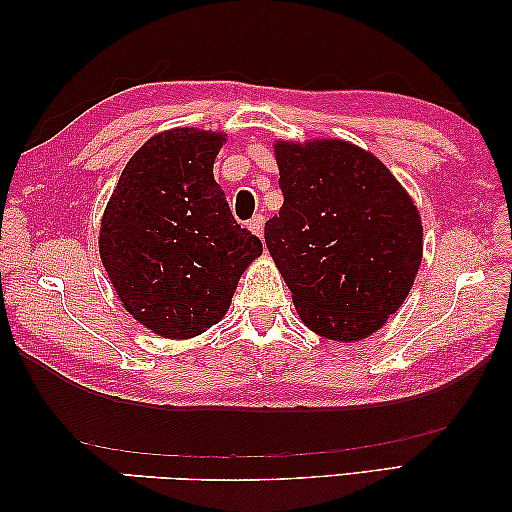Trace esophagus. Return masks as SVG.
<instances>
[{
    "mask_svg": "<svg viewBox=\"0 0 512 512\" xmlns=\"http://www.w3.org/2000/svg\"><path fill=\"white\" fill-rule=\"evenodd\" d=\"M247 226L251 229V233H256L258 238H263V231H265V217L263 215H254L251 220L247 222Z\"/></svg>",
    "mask_w": 512,
    "mask_h": 512,
    "instance_id": "esophagus-1",
    "label": "esophagus"
}]
</instances>
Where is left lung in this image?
I'll use <instances>...</instances> for the list:
<instances>
[{
    "instance_id": "1",
    "label": "left lung",
    "mask_w": 512,
    "mask_h": 512,
    "mask_svg": "<svg viewBox=\"0 0 512 512\" xmlns=\"http://www.w3.org/2000/svg\"><path fill=\"white\" fill-rule=\"evenodd\" d=\"M283 206L265 242L308 329L363 340L404 304L422 263L413 199L342 140L276 145Z\"/></svg>"
}]
</instances>
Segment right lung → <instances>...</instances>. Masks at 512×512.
I'll return each instance as SVG.
<instances>
[{
  "label": "right lung",
  "instance_id": "1",
  "mask_svg": "<svg viewBox=\"0 0 512 512\" xmlns=\"http://www.w3.org/2000/svg\"><path fill=\"white\" fill-rule=\"evenodd\" d=\"M224 138L172 129L147 140L108 201L99 254L127 311L165 338L222 320L263 242L233 220L213 163Z\"/></svg>",
  "mask_w": 512,
  "mask_h": 512
}]
</instances>
